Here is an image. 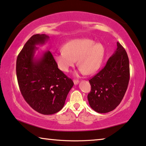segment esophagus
<instances>
[{"label": "esophagus", "mask_w": 146, "mask_h": 146, "mask_svg": "<svg viewBox=\"0 0 146 146\" xmlns=\"http://www.w3.org/2000/svg\"><path fill=\"white\" fill-rule=\"evenodd\" d=\"M73 82H74V84H75V85H77V84H79V81L78 80H73Z\"/></svg>", "instance_id": "obj_1"}]
</instances>
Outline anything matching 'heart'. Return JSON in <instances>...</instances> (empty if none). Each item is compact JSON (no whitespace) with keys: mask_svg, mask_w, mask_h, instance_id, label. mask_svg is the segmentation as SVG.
Wrapping results in <instances>:
<instances>
[{"mask_svg":"<svg viewBox=\"0 0 146 146\" xmlns=\"http://www.w3.org/2000/svg\"><path fill=\"white\" fill-rule=\"evenodd\" d=\"M105 49L100 43L89 38L75 39L63 47V50L54 54L56 66L63 72H68L76 60L80 73L91 75L98 71L103 60Z\"/></svg>","mask_w":146,"mask_h":146,"instance_id":"obj_1","label":"heart"}]
</instances>
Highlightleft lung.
Listing matches in <instances>:
<instances>
[{
  "instance_id": "obj_1",
  "label": "left lung",
  "mask_w": 146,
  "mask_h": 146,
  "mask_svg": "<svg viewBox=\"0 0 146 146\" xmlns=\"http://www.w3.org/2000/svg\"><path fill=\"white\" fill-rule=\"evenodd\" d=\"M117 46L106 66L89 80L91 85V91L88 94L89 105L100 113L115 110L123 100L129 85V57L120 43L117 42Z\"/></svg>"
}]
</instances>
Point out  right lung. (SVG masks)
Listing matches in <instances>:
<instances>
[{
  "label": "right lung",
  "instance_id": "1",
  "mask_svg": "<svg viewBox=\"0 0 146 146\" xmlns=\"http://www.w3.org/2000/svg\"><path fill=\"white\" fill-rule=\"evenodd\" d=\"M45 34L33 35L17 56L16 75L21 93L31 107L43 115L54 114L64 106L73 82L58 69L50 51L35 56L36 46L49 40Z\"/></svg>",
  "mask_w": 146,
  "mask_h": 146
}]
</instances>
